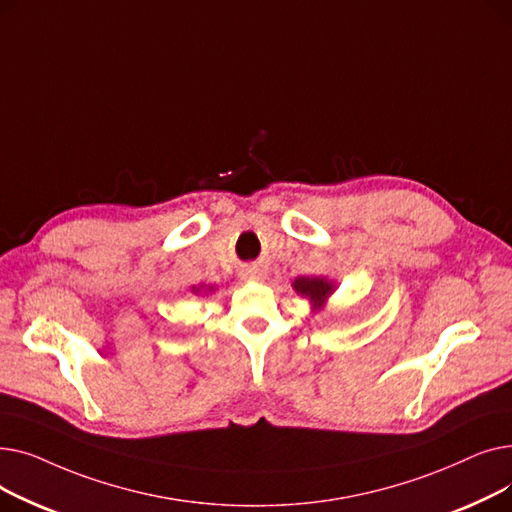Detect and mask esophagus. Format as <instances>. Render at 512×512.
Returning a JSON list of instances; mask_svg holds the SVG:
<instances>
[{
	"label": "esophagus",
	"mask_w": 512,
	"mask_h": 512,
	"mask_svg": "<svg viewBox=\"0 0 512 512\" xmlns=\"http://www.w3.org/2000/svg\"><path fill=\"white\" fill-rule=\"evenodd\" d=\"M242 278H245L247 282H261L265 278L263 270H257V267H249V270L242 274Z\"/></svg>",
	"instance_id": "esophagus-1"
}]
</instances>
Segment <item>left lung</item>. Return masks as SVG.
<instances>
[{
    "label": "left lung",
    "instance_id": "1",
    "mask_svg": "<svg viewBox=\"0 0 512 512\" xmlns=\"http://www.w3.org/2000/svg\"><path fill=\"white\" fill-rule=\"evenodd\" d=\"M292 288L299 297L309 301L311 313H317L321 309H326L328 299L336 290V282L328 280L326 276H301L292 282Z\"/></svg>",
    "mask_w": 512,
    "mask_h": 512
}]
</instances>
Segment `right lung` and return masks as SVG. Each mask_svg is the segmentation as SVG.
Returning a JSON list of instances; mask_svg holds the SVG:
<instances>
[{"mask_svg":"<svg viewBox=\"0 0 512 512\" xmlns=\"http://www.w3.org/2000/svg\"><path fill=\"white\" fill-rule=\"evenodd\" d=\"M213 288H215V286H205V288H203V286H199V288L193 286L191 292H195V294H209V292H213Z\"/></svg>","mask_w":512,"mask_h":512,"instance_id":"add662e5","label":"right lung"}]
</instances>
